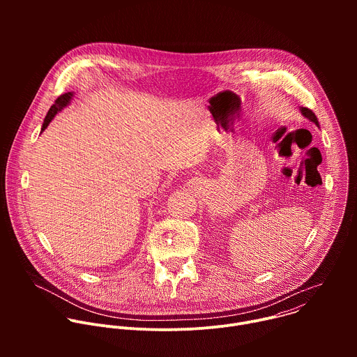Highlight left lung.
I'll list each match as a JSON object with an SVG mask.
<instances>
[{"mask_svg": "<svg viewBox=\"0 0 357 357\" xmlns=\"http://www.w3.org/2000/svg\"><path fill=\"white\" fill-rule=\"evenodd\" d=\"M299 110H301V114H302L303 117H307L310 121L315 123V124L319 127V121H318L317 116L312 113V110H310V109H307V107H301Z\"/></svg>", "mask_w": 357, "mask_h": 357, "instance_id": "left-lung-1", "label": "left lung"}]
</instances>
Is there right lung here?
Segmentation results:
<instances>
[{
  "label": "right lung",
  "mask_w": 357,
  "mask_h": 357,
  "mask_svg": "<svg viewBox=\"0 0 357 357\" xmlns=\"http://www.w3.org/2000/svg\"><path fill=\"white\" fill-rule=\"evenodd\" d=\"M72 97H73V91H68V93H65V94H62V96H59V97L56 98L55 105L49 109V112H47V114H46L45 120H43V124H42L40 132H42V131L49 126V123H50V121H52V120L55 119V116H56L58 113H61L65 107H68V106L70 105Z\"/></svg>",
  "instance_id": "1"
}]
</instances>
